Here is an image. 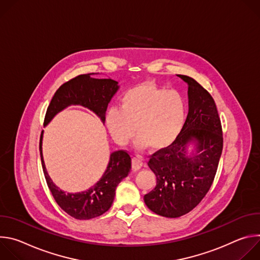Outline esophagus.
Wrapping results in <instances>:
<instances>
[{
    "instance_id": "34e87169",
    "label": "esophagus",
    "mask_w": 260,
    "mask_h": 260,
    "mask_svg": "<svg viewBox=\"0 0 260 260\" xmlns=\"http://www.w3.org/2000/svg\"><path fill=\"white\" fill-rule=\"evenodd\" d=\"M132 166H133L134 171H139V170H141L143 168L144 164H143V161L139 157H133L132 158Z\"/></svg>"
}]
</instances>
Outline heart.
I'll return each instance as SVG.
<instances>
[{
    "mask_svg": "<svg viewBox=\"0 0 260 260\" xmlns=\"http://www.w3.org/2000/svg\"><path fill=\"white\" fill-rule=\"evenodd\" d=\"M186 120V105L176 90H167L151 82L140 83L124 92L120 110L110 109L108 129L115 142L126 145L135 136L136 148L161 151L172 146Z\"/></svg>",
    "mask_w": 260,
    "mask_h": 260,
    "instance_id": "b5f03b06",
    "label": "heart"
}]
</instances>
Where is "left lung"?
<instances>
[{"label":"left lung","mask_w":260,"mask_h":260,"mask_svg":"<svg viewBox=\"0 0 260 260\" xmlns=\"http://www.w3.org/2000/svg\"><path fill=\"white\" fill-rule=\"evenodd\" d=\"M177 76L188 85V114L176 142L151 155L148 166L156 176V186L144 196L148 208L168 218L189 213L205 198L223 148L221 122L213 98L193 78ZM191 144L194 149L188 153Z\"/></svg>","instance_id":"8db88e82"}]
</instances>
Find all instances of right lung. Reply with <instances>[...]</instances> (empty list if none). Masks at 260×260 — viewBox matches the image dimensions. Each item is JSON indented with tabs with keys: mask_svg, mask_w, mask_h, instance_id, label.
<instances>
[{
	"mask_svg": "<svg viewBox=\"0 0 260 260\" xmlns=\"http://www.w3.org/2000/svg\"><path fill=\"white\" fill-rule=\"evenodd\" d=\"M91 75H94V73L79 75L63 83L56 90L47 108L44 120L45 126L60 111L72 105H79L89 109L105 123L107 107L119 89L118 82L110 78H91ZM43 133L44 131H42L40 138L42 168L48 187L57 205L67 214L78 220H88L107 212L114 201L117 185L131 172L132 159L128 153L123 150L111 153L104 175L93 186L85 191L69 193L58 188L47 173L42 153Z\"/></svg>",
	"mask_w": 260,
	"mask_h": 260,
	"instance_id": "right-lung-1",
	"label": "right lung"
}]
</instances>
